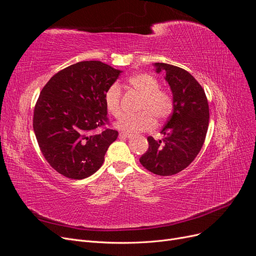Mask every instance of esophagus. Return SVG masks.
<instances>
[{
    "label": "esophagus",
    "mask_w": 256,
    "mask_h": 256,
    "mask_svg": "<svg viewBox=\"0 0 256 256\" xmlns=\"http://www.w3.org/2000/svg\"><path fill=\"white\" fill-rule=\"evenodd\" d=\"M132 136V134H127V132H120V138H131Z\"/></svg>",
    "instance_id": "obj_1"
}]
</instances>
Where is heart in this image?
I'll use <instances>...</instances> for the list:
<instances>
[{
  "label": "heart",
  "mask_w": 256,
  "mask_h": 256,
  "mask_svg": "<svg viewBox=\"0 0 256 256\" xmlns=\"http://www.w3.org/2000/svg\"><path fill=\"white\" fill-rule=\"evenodd\" d=\"M127 83L142 96L138 104V111L141 113L124 116L115 124L116 128L127 134L141 132L154 127V117L161 122L171 115L174 108L172 94L168 90L160 88L156 76L147 72H138L129 76ZM120 100V85L118 83L111 84L104 92V102L106 111L114 118H120L122 114Z\"/></svg>",
  "instance_id": "heart-1"
}]
</instances>
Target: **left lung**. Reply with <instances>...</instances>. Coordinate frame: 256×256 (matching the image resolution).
Listing matches in <instances>:
<instances>
[{
  "instance_id": "8db88e82",
  "label": "left lung",
  "mask_w": 256,
  "mask_h": 256,
  "mask_svg": "<svg viewBox=\"0 0 256 256\" xmlns=\"http://www.w3.org/2000/svg\"><path fill=\"white\" fill-rule=\"evenodd\" d=\"M154 66L158 74L166 72L174 108L161 130L164 138L159 141L147 138L150 146L140 162L154 174L170 176L187 168L202 148L208 129L209 106L203 88L187 70L164 63Z\"/></svg>"
}]
</instances>
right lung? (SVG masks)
<instances>
[{
  "instance_id": "obj_1",
  "label": "right lung",
  "mask_w": 256,
  "mask_h": 256,
  "mask_svg": "<svg viewBox=\"0 0 256 256\" xmlns=\"http://www.w3.org/2000/svg\"><path fill=\"white\" fill-rule=\"evenodd\" d=\"M120 70L99 60H84L64 68L44 85L34 109L33 128L48 164L72 180H83L102 166L118 132L104 129L106 88Z\"/></svg>"
}]
</instances>
